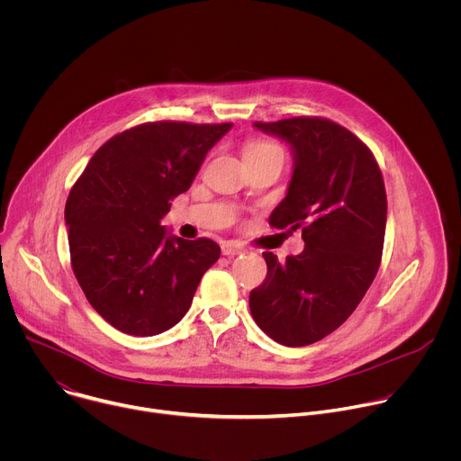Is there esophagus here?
Instances as JSON below:
<instances>
[{
    "mask_svg": "<svg viewBox=\"0 0 461 461\" xmlns=\"http://www.w3.org/2000/svg\"><path fill=\"white\" fill-rule=\"evenodd\" d=\"M246 249L235 242H224L222 244V255H228V257H235V255H242Z\"/></svg>",
    "mask_w": 461,
    "mask_h": 461,
    "instance_id": "esophagus-1",
    "label": "esophagus"
}]
</instances>
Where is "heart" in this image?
Listing matches in <instances>:
<instances>
[{
	"label": "heart",
	"instance_id": "heart-1",
	"mask_svg": "<svg viewBox=\"0 0 461 461\" xmlns=\"http://www.w3.org/2000/svg\"><path fill=\"white\" fill-rule=\"evenodd\" d=\"M265 151H279L281 153V149L277 146H274V144H255V146H251L248 149L246 155H249V153H265Z\"/></svg>",
	"mask_w": 461,
	"mask_h": 461
}]
</instances>
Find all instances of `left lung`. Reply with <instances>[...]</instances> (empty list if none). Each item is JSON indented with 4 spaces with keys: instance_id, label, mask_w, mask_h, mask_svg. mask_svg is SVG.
<instances>
[{
    "instance_id": "obj_1",
    "label": "left lung",
    "mask_w": 461,
    "mask_h": 461,
    "mask_svg": "<svg viewBox=\"0 0 461 461\" xmlns=\"http://www.w3.org/2000/svg\"><path fill=\"white\" fill-rule=\"evenodd\" d=\"M290 146L294 171L270 224L303 228L304 249L279 262L265 251L268 274L249 294L265 334L285 347H306L339 328L370 288L383 251L386 193L370 149L324 118L255 122Z\"/></svg>"
}]
</instances>
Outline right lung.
Returning a JSON list of instances; mask_svg holds the SVG:
<instances>
[{"instance_id":"1","label":"right lung","mask_w":461,"mask_h":461,"mask_svg":"<svg viewBox=\"0 0 461 461\" xmlns=\"http://www.w3.org/2000/svg\"><path fill=\"white\" fill-rule=\"evenodd\" d=\"M231 125L142 123L107 140L73 185L65 204L73 272L120 332L169 330L221 257L217 242L171 235L162 219Z\"/></svg>"}]
</instances>
